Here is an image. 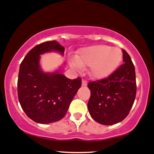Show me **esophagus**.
<instances>
[{"label": "esophagus", "mask_w": 154, "mask_h": 154, "mask_svg": "<svg viewBox=\"0 0 154 154\" xmlns=\"http://www.w3.org/2000/svg\"><path fill=\"white\" fill-rule=\"evenodd\" d=\"M82 86H87V81L85 80H82Z\"/></svg>", "instance_id": "obj_1"}]
</instances>
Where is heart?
Segmentation results:
<instances>
[{
	"label": "heart",
	"mask_w": 154,
	"mask_h": 154,
	"mask_svg": "<svg viewBox=\"0 0 154 154\" xmlns=\"http://www.w3.org/2000/svg\"><path fill=\"white\" fill-rule=\"evenodd\" d=\"M122 59L123 53L118 47L95 45L81 49L76 56V60H71L70 65L74 69L90 67L92 77L102 79L117 70Z\"/></svg>",
	"instance_id": "heart-1"
}]
</instances>
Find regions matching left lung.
Instances as JSON below:
<instances>
[{"mask_svg": "<svg viewBox=\"0 0 154 154\" xmlns=\"http://www.w3.org/2000/svg\"><path fill=\"white\" fill-rule=\"evenodd\" d=\"M122 52L123 65L107 78L88 83L91 91L88 110L100 124L109 126L121 122L127 117L135 101V66L127 52Z\"/></svg>", "mask_w": 154, "mask_h": 154, "instance_id": "obj_1", "label": "left lung"}]
</instances>
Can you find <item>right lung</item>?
Wrapping results in <instances>:
<instances>
[{"label": "right lung", "instance_id": "1", "mask_svg": "<svg viewBox=\"0 0 154 154\" xmlns=\"http://www.w3.org/2000/svg\"><path fill=\"white\" fill-rule=\"evenodd\" d=\"M65 47L57 41L35 46L19 67L18 98L22 110L33 121L49 124L65 117L71 101L81 86V79L71 80L62 74L65 64L53 72H45L41 56L58 53L63 56Z\"/></svg>", "mask_w": 154, "mask_h": 154}]
</instances>
